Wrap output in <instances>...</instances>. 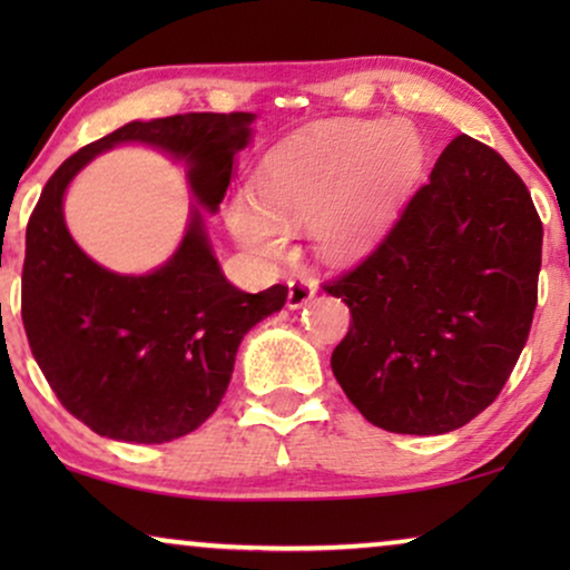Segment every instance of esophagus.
<instances>
[{
    "label": "esophagus",
    "instance_id": "34e87169",
    "mask_svg": "<svg viewBox=\"0 0 570 570\" xmlns=\"http://www.w3.org/2000/svg\"><path fill=\"white\" fill-rule=\"evenodd\" d=\"M316 295V285L311 279H291L287 283V308H303Z\"/></svg>",
    "mask_w": 570,
    "mask_h": 570
}]
</instances>
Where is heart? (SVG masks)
I'll list each match as a JSON object with an SVG mask.
<instances>
[{
	"instance_id": "b5f03b06",
	"label": "heart",
	"mask_w": 570,
	"mask_h": 570,
	"mask_svg": "<svg viewBox=\"0 0 570 570\" xmlns=\"http://www.w3.org/2000/svg\"><path fill=\"white\" fill-rule=\"evenodd\" d=\"M423 166L425 142L407 121L308 131L262 160L254 199L230 202V230L252 254L277 256L285 230L306 223L308 244L322 259H347L384 236Z\"/></svg>"
}]
</instances>
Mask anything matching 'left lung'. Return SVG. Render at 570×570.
Here are the masks:
<instances>
[{
	"label": "left lung",
	"instance_id": "1",
	"mask_svg": "<svg viewBox=\"0 0 570 570\" xmlns=\"http://www.w3.org/2000/svg\"><path fill=\"white\" fill-rule=\"evenodd\" d=\"M540 264L542 223L524 181L459 135L376 252L324 287L353 314L334 379L384 431L466 425L527 345Z\"/></svg>",
	"mask_w": 570,
	"mask_h": 570
}]
</instances>
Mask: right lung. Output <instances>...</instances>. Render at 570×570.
<instances>
[{"mask_svg":"<svg viewBox=\"0 0 570 570\" xmlns=\"http://www.w3.org/2000/svg\"><path fill=\"white\" fill-rule=\"evenodd\" d=\"M254 121L244 111L129 121L67 158L43 186L26 230L22 324L53 394L98 435L166 443L191 433L220 404L246 332L285 306V285L244 293L225 279L205 225ZM119 144L184 161L198 199L177 252L142 276L100 268L63 220L73 176Z\"/></svg>","mask_w":570,"mask_h":570,"instance_id":"right-lung-1","label":"right lung"}]
</instances>
